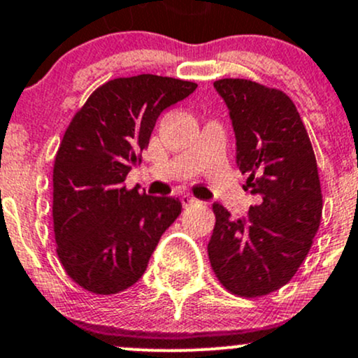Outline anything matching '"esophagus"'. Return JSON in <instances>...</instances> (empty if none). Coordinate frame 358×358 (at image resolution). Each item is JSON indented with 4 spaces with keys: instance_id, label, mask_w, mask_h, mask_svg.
<instances>
[{
    "instance_id": "obj_1",
    "label": "esophagus",
    "mask_w": 358,
    "mask_h": 358,
    "mask_svg": "<svg viewBox=\"0 0 358 358\" xmlns=\"http://www.w3.org/2000/svg\"><path fill=\"white\" fill-rule=\"evenodd\" d=\"M180 201H182L184 208H191V206H196V204L201 203L199 199H196V197H192V196H189V194H184L182 197H180Z\"/></svg>"
}]
</instances>
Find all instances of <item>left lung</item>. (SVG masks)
<instances>
[{"label": "left lung", "instance_id": "obj_1", "mask_svg": "<svg viewBox=\"0 0 358 358\" xmlns=\"http://www.w3.org/2000/svg\"><path fill=\"white\" fill-rule=\"evenodd\" d=\"M214 88L229 110L236 164L246 191L258 197L250 214H216L208 255L222 287L262 296L287 285L312 248L322 220V189L312 142L295 103L251 80L224 78Z\"/></svg>", "mask_w": 358, "mask_h": 358}]
</instances>
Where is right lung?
Wrapping results in <instances>:
<instances>
[{
    "label": "right lung",
    "mask_w": 358,
    "mask_h": 358,
    "mask_svg": "<svg viewBox=\"0 0 358 358\" xmlns=\"http://www.w3.org/2000/svg\"><path fill=\"white\" fill-rule=\"evenodd\" d=\"M196 88L157 75L110 80L66 129L53 167L55 239L66 275L88 292L112 295L137 283L178 220L179 199L129 191L124 180L159 115Z\"/></svg>",
    "instance_id": "obj_1"
}]
</instances>
